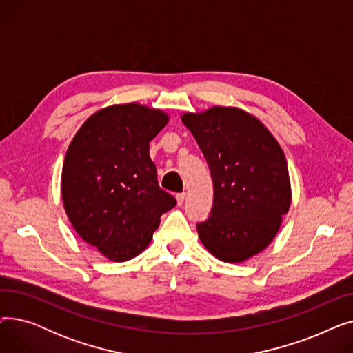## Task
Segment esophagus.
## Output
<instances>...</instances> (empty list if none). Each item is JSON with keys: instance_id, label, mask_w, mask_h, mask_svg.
I'll return each mask as SVG.
<instances>
[{"instance_id": "1", "label": "esophagus", "mask_w": 353, "mask_h": 353, "mask_svg": "<svg viewBox=\"0 0 353 353\" xmlns=\"http://www.w3.org/2000/svg\"><path fill=\"white\" fill-rule=\"evenodd\" d=\"M176 199H177V205L181 206L183 203H184V199H186V193H179V194H176Z\"/></svg>"}]
</instances>
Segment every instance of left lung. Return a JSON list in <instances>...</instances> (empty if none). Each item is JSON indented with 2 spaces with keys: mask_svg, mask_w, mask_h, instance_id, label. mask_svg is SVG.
<instances>
[{
  "mask_svg": "<svg viewBox=\"0 0 353 353\" xmlns=\"http://www.w3.org/2000/svg\"><path fill=\"white\" fill-rule=\"evenodd\" d=\"M205 156L213 180L210 216L197 223L205 248L228 263L261 253L290 206L288 163L269 130L236 107L181 116Z\"/></svg>",
  "mask_w": 353,
  "mask_h": 353,
  "instance_id": "8db88e82",
  "label": "left lung"
}]
</instances>
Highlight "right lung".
<instances>
[{
  "mask_svg": "<svg viewBox=\"0 0 353 353\" xmlns=\"http://www.w3.org/2000/svg\"><path fill=\"white\" fill-rule=\"evenodd\" d=\"M167 121L161 110L110 105L88 117L68 145L61 174L65 213L80 237L113 262L140 254L161 214L177 205L160 189L148 154Z\"/></svg>",
  "mask_w": 353,
  "mask_h": 353,
  "instance_id": "1",
  "label": "right lung"
}]
</instances>
